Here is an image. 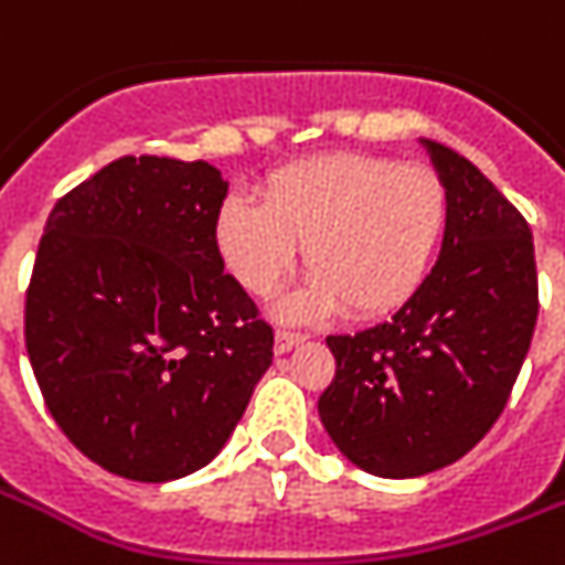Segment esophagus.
<instances>
[{
  "mask_svg": "<svg viewBox=\"0 0 565 565\" xmlns=\"http://www.w3.org/2000/svg\"><path fill=\"white\" fill-rule=\"evenodd\" d=\"M302 340H306L302 334L286 332V329H282V332H277V338H274V352H277V355H286L294 347H300Z\"/></svg>",
  "mask_w": 565,
  "mask_h": 565,
  "instance_id": "34e87169",
  "label": "esophagus"
}]
</instances>
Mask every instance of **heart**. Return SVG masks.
Instances as JSON below:
<instances>
[{
  "mask_svg": "<svg viewBox=\"0 0 565 565\" xmlns=\"http://www.w3.org/2000/svg\"><path fill=\"white\" fill-rule=\"evenodd\" d=\"M263 201L231 193L216 213V245L254 297H271L306 245L311 279L282 306L294 320L377 317L422 288L447 225L439 172L393 158L334 152L279 167Z\"/></svg>",
  "mask_w": 565,
  "mask_h": 565,
  "instance_id": "b5f03b06",
  "label": "heart"
}]
</instances>
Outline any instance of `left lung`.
Returning <instances> with one entry per match:
<instances>
[{
  "mask_svg": "<svg viewBox=\"0 0 565 565\" xmlns=\"http://www.w3.org/2000/svg\"><path fill=\"white\" fill-rule=\"evenodd\" d=\"M422 147L447 190L439 259L393 320L326 338L338 370L317 401L340 454L384 479L447 468L491 430L540 309L523 213L468 158Z\"/></svg>",
  "mask_w": 565,
  "mask_h": 565,
  "instance_id": "1",
  "label": "left lung"
}]
</instances>
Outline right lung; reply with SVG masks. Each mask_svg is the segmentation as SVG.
Wrapping results in <instances>:
<instances>
[{
	"label": "right lung",
	"mask_w": 565,
	"mask_h": 565,
	"mask_svg": "<svg viewBox=\"0 0 565 565\" xmlns=\"http://www.w3.org/2000/svg\"><path fill=\"white\" fill-rule=\"evenodd\" d=\"M207 161L124 156L51 210L25 297L42 398L83 456L135 482L204 468L274 358L225 274Z\"/></svg>",
	"instance_id": "add662e5"
}]
</instances>
